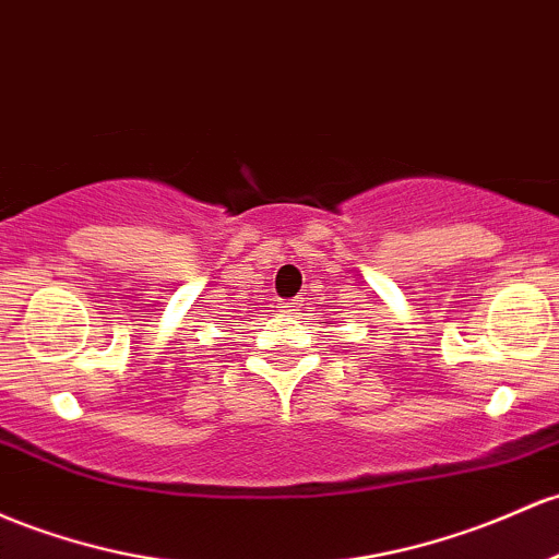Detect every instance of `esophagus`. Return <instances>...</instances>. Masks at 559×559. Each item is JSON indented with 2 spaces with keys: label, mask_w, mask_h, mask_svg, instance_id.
Returning a JSON list of instances; mask_svg holds the SVG:
<instances>
[{
  "label": "esophagus",
  "mask_w": 559,
  "mask_h": 559,
  "mask_svg": "<svg viewBox=\"0 0 559 559\" xmlns=\"http://www.w3.org/2000/svg\"><path fill=\"white\" fill-rule=\"evenodd\" d=\"M299 308V299H286V302H281V312H294Z\"/></svg>",
  "instance_id": "1"
}]
</instances>
